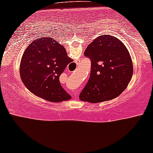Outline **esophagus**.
Masks as SVG:
<instances>
[{
  "label": "esophagus",
  "instance_id": "esophagus-1",
  "mask_svg": "<svg viewBox=\"0 0 153 153\" xmlns=\"http://www.w3.org/2000/svg\"><path fill=\"white\" fill-rule=\"evenodd\" d=\"M76 63H77V64H79V62H77ZM77 95H78V92H77V91H74V92H73V96H74V97L76 98V96H77Z\"/></svg>",
  "mask_w": 153,
  "mask_h": 153
}]
</instances>
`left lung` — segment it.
Masks as SVG:
<instances>
[{"mask_svg": "<svg viewBox=\"0 0 153 153\" xmlns=\"http://www.w3.org/2000/svg\"><path fill=\"white\" fill-rule=\"evenodd\" d=\"M84 55L91 60V73L80 100L97 103L121 94L133 73L132 59L123 42L114 36L102 35L89 44Z\"/></svg>", "mask_w": 153, "mask_h": 153, "instance_id": "8db88e82", "label": "left lung"}]
</instances>
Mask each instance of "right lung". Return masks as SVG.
<instances>
[{"instance_id": "add662e5", "label": "right lung", "mask_w": 153, "mask_h": 153, "mask_svg": "<svg viewBox=\"0 0 153 153\" xmlns=\"http://www.w3.org/2000/svg\"><path fill=\"white\" fill-rule=\"evenodd\" d=\"M64 47L52 37L33 41L23 53L20 65L21 79L33 94L53 102L71 96L62 87L59 76L72 62Z\"/></svg>"}]
</instances>
